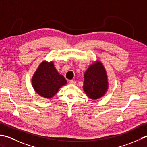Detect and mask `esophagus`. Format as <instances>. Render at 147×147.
Listing matches in <instances>:
<instances>
[{
	"instance_id": "34e87169",
	"label": "esophagus",
	"mask_w": 147,
	"mask_h": 147,
	"mask_svg": "<svg viewBox=\"0 0 147 147\" xmlns=\"http://www.w3.org/2000/svg\"><path fill=\"white\" fill-rule=\"evenodd\" d=\"M70 84H74V85H75L76 84V80H71L70 81Z\"/></svg>"
}]
</instances>
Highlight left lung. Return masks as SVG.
<instances>
[{"mask_svg": "<svg viewBox=\"0 0 147 147\" xmlns=\"http://www.w3.org/2000/svg\"><path fill=\"white\" fill-rule=\"evenodd\" d=\"M83 89L91 100H97L105 93L108 89V80L105 69L101 63L91 65L84 74Z\"/></svg>", "mask_w": 147, "mask_h": 147, "instance_id": "1", "label": "left lung"}]
</instances>
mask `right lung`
<instances>
[{"mask_svg":"<svg viewBox=\"0 0 147 147\" xmlns=\"http://www.w3.org/2000/svg\"><path fill=\"white\" fill-rule=\"evenodd\" d=\"M32 82L38 94L46 98H51L61 86L66 84L67 80L57 71L53 61H43L33 76Z\"/></svg>","mask_w":147,"mask_h":147,"instance_id":"obj_1","label":"right lung"}]
</instances>
